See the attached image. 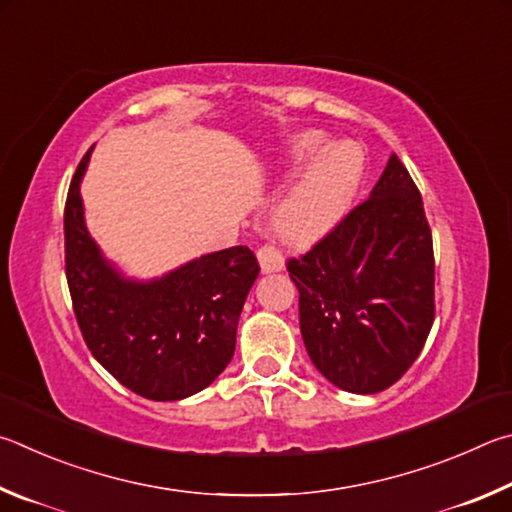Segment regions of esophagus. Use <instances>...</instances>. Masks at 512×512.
I'll return each mask as SVG.
<instances>
[{
	"label": "esophagus",
	"instance_id": "1",
	"mask_svg": "<svg viewBox=\"0 0 512 512\" xmlns=\"http://www.w3.org/2000/svg\"><path fill=\"white\" fill-rule=\"evenodd\" d=\"M258 263H261L263 272H281L283 270V254L274 245H263L258 249Z\"/></svg>",
	"mask_w": 512,
	"mask_h": 512
}]
</instances>
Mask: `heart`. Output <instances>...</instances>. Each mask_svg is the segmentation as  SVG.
Masks as SVG:
<instances>
[{
    "label": "heart",
    "instance_id": "obj_1",
    "mask_svg": "<svg viewBox=\"0 0 512 512\" xmlns=\"http://www.w3.org/2000/svg\"><path fill=\"white\" fill-rule=\"evenodd\" d=\"M324 146V132L308 130L297 134L288 146V166L292 170L301 168ZM362 173V150L353 143H335L326 148L279 197L274 206L276 231L297 242L324 236L344 218Z\"/></svg>",
    "mask_w": 512,
    "mask_h": 512
}]
</instances>
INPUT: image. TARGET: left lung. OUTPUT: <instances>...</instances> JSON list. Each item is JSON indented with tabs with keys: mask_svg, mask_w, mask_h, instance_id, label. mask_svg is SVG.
<instances>
[{
	"mask_svg": "<svg viewBox=\"0 0 512 512\" xmlns=\"http://www.w3.org/2000/svg\"><path fill=\"white\" fill-rule=\"evenodd\" d=\"M285 265L299 290L303 344L326 380L380 393L409 371L434 324V245L398 155L364 202Z\"/></svg>",
	"mask_w": 512,
	"mask_h": 512,
	"instance_id": "left-lung-1",
	"label": "left lung"
}]
</instances>
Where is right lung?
Listing matches in <instances>:
<instances>
[{"label":"right lung","instance_id":"right-lung-1","mask_svg":"<svg viewBox=\"0 0 512 512\" xmlns=\"http://www.w3.org/2000/svg\"><path fill=\"white\" fill-rule=\"evenodd\" d=\"M76 168L65 202V274L89 351L123 387L157 402L202 391L227 369L242 303L258 272L245 245L213 251L164 279L128 281L105 261L83 220Z\"/></svg>","mask_w":512,"mask_h":512}]
</instances>
